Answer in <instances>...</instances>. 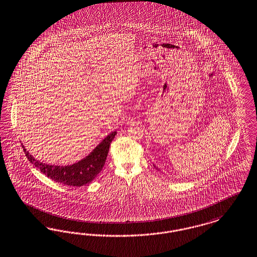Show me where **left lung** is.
I'll return each instance as SVG.
<instances>
[{
	"instance_id": "left-lung-1",
	"label": "left lung",
	"mask_w": 257,
	"mask_h": 257,
	"mask_svg": "<svg viewBox=\"0 0 257 257\" xmlns=\"http://www.w3.org/2000/svg\"><path fill=\"white\" fill-rule=\"evenodd\" d=\"M154 166H155V165H154ZM155 167H156V166H155ZM156 169H158V168H157V167H156Z\"/></svg>"
}]
</instances>
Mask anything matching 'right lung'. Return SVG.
<instances>
[{
  "instance_id": "right-lung-1",
  "label": "right lung",
  "mask_w": 257,
  "mask_h": 257,
  "mask_svg": "<svg viewBox=\"0 0 257 257\" xmlns=\"http://www.w3.org/2000/svg\"><path fill=\"white\" fill-rule=\"evenodd\" d=\"M115 135V131L109 134L86 158L78 163L67 166L43 164L40 161L35 160L29 151H27L24 145L22 146L31 164L35 165L42 173L52 179V181L70 186H82L91 183L96 175L102 170L110 144Z\"/></svg>"
}]
</instances>
